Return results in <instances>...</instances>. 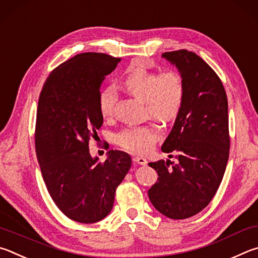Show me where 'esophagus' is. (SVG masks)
<instances>
[{
  "label": "esophagus",
  "mask_w": 258,
  "mask_h": 258,
  "mask_svg": "<svg viewBox=\"0 0 258 258\" xmlns=\"http://www.w3.org/2000/svg\"><path fill=\"white\" fill-rule=\"evenodd\" d=\"M134 162H136V163L141 164V165H145V164L147 163L145 157H143V156H138V155L134 157Z\"/></svg>",
  "instance_id": "esophagus-1"
}]
</instances>
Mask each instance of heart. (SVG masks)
I'll return each mask as SVG.
<instances>
[{
    "label": "heart",
    "mask_w": 258,
    "mask_h": 258,
    "mask_svg": "<svg viewBox=\"0 0 258 258\" xmlns=\"http://www.w3.org/2000/svg\"><path fill=\"white\" fill-rule=\"evenodd\" d=\"M125 93L144 102L145 114L162 122L173 120L181 110L184 99L183 80L178 72L152 70L142 61H135L119 79ZM114 95L103 89L98 96V110L103 119H111L114 108ZM161 129L154 122L125 128L116 135L115 142L126 151L146 153L160 137Z\"/></svg>",
    "instance_id": "heart-1"
}]
</instances>
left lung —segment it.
<instances>
[{"mask_svg":"<svg viewBox=\"0 0 258 258\" xmlns=\"http://www.w3.org/2000/svg\"><path fill=\"white\" fill-rule=\"evenodd\" d=\"M162 57L178 69L184 99L161 148L175 153L177 162L148 163L159 175L148 197L160 213L183 220L204 210L222 181L230 148L228 98L218 75L197 54L180 49Z\"/></svg>","mask_w":258,"mask_h":258,"instance_id":"obj_1","label":"left lung"}]
</instances>
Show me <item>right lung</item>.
Instances as JSON below:
<instances>
[{"instance_id": "add662e5", "label": "right lung", "mask_w": 258, "mask_h": 258, "mask_svg": "<svg viewBox=\"0 0 258 258\" xmlns=\"http://www.w3.org/2000/svg\"><path fill=\"white\" fill-rule=\"evenodd\" d=\"M120 61L103 53L77 54L49 74L39 94L35 147L40 171L54 203L76 222L105 218L132 166L124 152L108 151L101 163L88 147L103 124L101 85Z\"/></svg>"}]
</instances>
